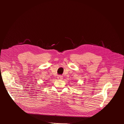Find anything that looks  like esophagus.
<instances>
[{
  "label": "esophagus",
  "instance_id": "esophagus-1",
  "mask_svg": "<svg viewBox=\"0 0 124 124\" xmlns=\"http://www.w3.org/2000/svg\"><path fill=\"white\" fill-rule=\"evenodd\" d=\"M57 78L59 80H62L63 79V77L62 76H59L58 77H57Z\"/></svg>",
  "mask_w": 124,
  "mask_h": 124
}]
</instances>
